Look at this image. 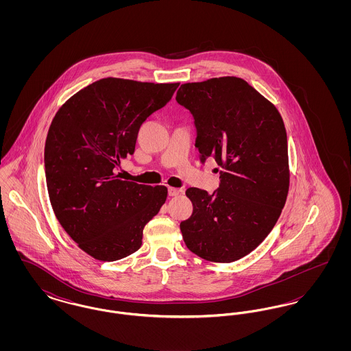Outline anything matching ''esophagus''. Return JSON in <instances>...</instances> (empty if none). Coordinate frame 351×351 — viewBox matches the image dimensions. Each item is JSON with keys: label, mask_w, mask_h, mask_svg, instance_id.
<instances>
[{"label": "esophagus", "mask_w": 351, "mask_h": 351, "mask_svg": "<svg viewBox=\"0 0 351 351\" xmlns=\"http://www.w3.org/2000/svg\"><path fill=\"white\" fill-rule=\"evenodd\" d=\"M183 189H178V188H168V195L169 196H178L180 193H183Z\"/></svg>", "instance_id": "1"}]
</instances>
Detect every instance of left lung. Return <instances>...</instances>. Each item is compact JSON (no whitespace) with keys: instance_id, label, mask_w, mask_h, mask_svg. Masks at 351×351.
I'll use <instances>...</instances> for the list:
<instances>
[{"instance_id":"obj_1","label":"left lung","mask_w":351,"mask_h":351,"mask_svg":"<svg viewBox=\"0 0 351 351\" xmlns=\"http://www.w3.org/2000/svg\"><path fill=\"white\" fill-rule=\"evenodd\" d=\"M176 101L195 121L201 163L221 167L212 195L188 188L192 216L180 223L186 247L202 259L230 263L256 249L275 226L288 195L283 118L250 84L216 77L182 84Z\"/></svg>"}]
</instances>
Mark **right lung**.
<instances>
[{
	"label": "right lung",
	"mask_w": 351,
	"mask_h": 351,
	"mask_svg": "<svg viewBox=\"0 0 351 351\" xmlns=\"http://www.w3.org/2000/svg\"><path fill=\"white\" fill-rule=\"evenodd\" d=\"M178 86L101 79L73 95L51 122L45 146L51 205L95 259L113 262L138 250L143 228L167 199L166 186L119 180L116 172L133 155L141 125Z\"/></svg>",
	"instance_id": "right-lung-1"
}]
</instances>
